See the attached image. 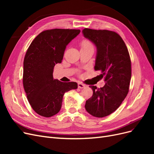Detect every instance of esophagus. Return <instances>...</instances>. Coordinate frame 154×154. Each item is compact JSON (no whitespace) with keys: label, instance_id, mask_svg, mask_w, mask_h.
Wrapping results in <instances>:
<instances>
[{"label":"esophagus","instance_id":"1","mask_svg":"<svg viewBox=\"0 0 154 154\" xmlns=\"http://www.w3.org/2000/svg\"><path fill=\"white\" fill-rule=\"evenodd\" d=\"M78 88H83L85 87V85H84L83 83H80V82L78 83Z\"/></svg>","mask_w":154,"mask_h":154}]
</instances>
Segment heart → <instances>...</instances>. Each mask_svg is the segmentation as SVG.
Segmentation results:
<instances>
[{
	"instance_id": "obj_1",
	"label": "heart",
	"mask_w": 154,
	"mask_h": 154,
	"mask_svg": "<svg viewBox=\"0 0 154 154\" xmlns=\"http://www.w3.org/2000/svg\"><path fill=\"white\" fill-rule=\"evenodd\" d=\"M88 46H92V44L88 40H83L82 42V43H81V47L82 48L88 47Z\"/></svg>"
}]
</instances>
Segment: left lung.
I'll use <instances>...</instances> for the list:
<instances>
[{
  "instance_id": "1",
  "label": "left lung",
  "mask_w": 154,
  "mask_h": 154,
  "mask_svg": "<svg viewBox=\"0 0 154 154\" xmlns=\"http://www.w3.org/2000/svg\"><path fill=\"white\" fill-rule=\"evenodd\" d=\"M83 35L97 49L95 71L105 77V85L100 88L89 86L93 91L86 101L87 112L96 118H103L118 109L128 94L131 79V61L124 41L116 32L85 28Z\"/></svg>"
}]
</instances>
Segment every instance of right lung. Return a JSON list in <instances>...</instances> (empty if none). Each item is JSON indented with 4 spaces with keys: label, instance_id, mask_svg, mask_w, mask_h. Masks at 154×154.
<instances>
[{
    "label": "right lung",
    "instance_id": "1",
    "mask_svg": "<svg viewBox=\"0 0 154 154\" xmlns=\"http://www.w3.org/2000/svg\"><path fill=\"white\" fill-rule=\"evenodd\" d=\"M80 29L44 31L32 42L24 60L23 85L32 109L50 118L61 109L65 93L76 89V82H62L53 78L54 66L63 60L66 46Z\"/></svg>",
    "mask_w": 154,
    "mask_h": 154
}]
</instances>
